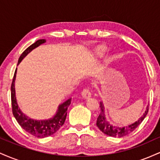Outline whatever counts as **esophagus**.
<instances>
[{
	"label": "esophagus",
	"instance_id": "34e87169",
	"mask_svg": "<svg viewBox=\"0 0 160 160\" xmlns=\"http://www.w3.org/2000/svg\"><path fill=\"white\" fill-rule=\"evenodd\" d=\"M81 95H82V96L84 98H86V99L89 98L92 96L91 92L89 91L88 89H83V90H82V94Z\"/></svg>",
	"mask_w": 160,
	"mask_h": 160
}]
</instances>
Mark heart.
<instances>
[{
	"instance_id": "1",
	"label": "heart",
	"mask_w": 160,
	"mask_h": 160,
	"mask_svg": "<svg viewBox=\"0 0 160 160\" xmlns=\"http://www.w3.org/2000/svg\"><path fill=\"white\" fill-rule=\"evenodd\" d=\"M106 47L104 45H99L98 47H97V48L95 49V54L97 56H102L104 52H105Z\"/></svg>"
}]
</instances>
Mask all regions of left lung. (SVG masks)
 <instances>
[{"label":"left lung","mask_w":160,"mask_h":160,"mask_svg":"<svg viewBox=\"0 0 160 160\" xmlns=\"http://www.w3.org/2000/svg\"><path fill=\"white\" fill-rule=\"evenodd\" d=\"M100 108H101V113L97 118L96 125L98 128L104 134L108 135V136L111 137H118L121 138L126 136V135H128L133 132L134 130L138 126L140 125L142 121L144 120L147 114L148 113V106L146 108L144 113L141 116L138 120L135 121L133 123L128 125L126 126H116L110 123L108 121L106 120L105 117V112H104V106L103 104V102H100Z\"/></svg>","instance_id":"8db88e82"}]
</instances>
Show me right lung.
<instances>
[{"mask_svg":"<svg viewBox=\"0 0 160 160\" xmlns=\"http://www.w3.org/2000/svg\"><path fill=\"white\" fill-rule=\"evenodd\" d=\"M44 43H46L45 39L38 40H37L35 43L31 45L30 47H28L22 52V54L20 56L17 65H19V63L22 61L23 58L29 52H32L33 49L37 48L40 45L43 44ZM16 71H17V68L15 71L12 85H11V102H12V113H13L14 117L16 118L18 123L20 125V126L28 132L30 133L31 135H34L37 138H40L50 136V135L56 133L65 123L68 108L71 104V98L68 99L65 102L59 104L56 114L51 118L47 119V120H34V119L30 118V117L25 115V113H23L22 111L20 110L19 104H18L17 101H16L15 90Z\"/></svg>","mask_w":160,"mask_h":160,"instance_id":"obj_1","label":"right lung"}]
</instances>
